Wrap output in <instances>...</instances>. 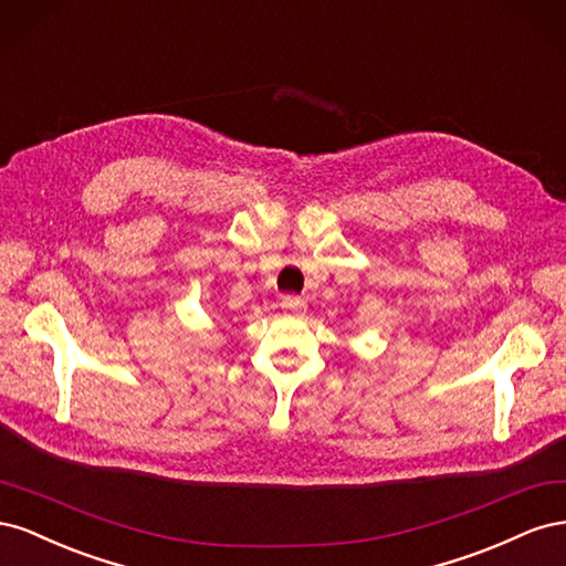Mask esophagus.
Instances as JSON below:
<instances>
[{
    "instance_id": "obj_1",
    "label": "esophagus",
    "mask_w": 566,
    "mask_h": 566,
    "mask_svg": "<svg viewBox=\"0 0 566 566\" xmlns=\"http://www.w3.org/2000/svg\"><path fill=\"white\" fill-rule=\"evenodd\" d=\"M283 310L285 312H293V314H304L306 312V304H304V300H300V297H283Z\"/></svg>"
}]
</instances>
